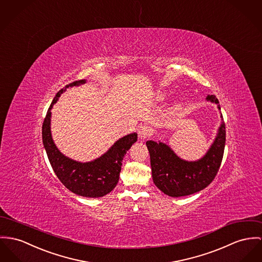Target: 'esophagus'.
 Segmentation results:
<instances>
[{
  "instance_id": "1",
  "label": "esophagus",
  "mask_w": 262,
  "mask_h": 262,
  "mask_svg": "<svg viewBox=\"0 0 262 262\" xmlns=\"http://www.w3.org/2000/svg\"><path fill=\"white\" fill-rule=\"evenodd\" d=\"M152 134V129L149 125H146V124H143L141 125L140 128H139V137L141 138V140H145L146 138L150 137Z\"/></svg>"
}]
</instances>
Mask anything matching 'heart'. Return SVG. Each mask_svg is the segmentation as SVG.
<instances>
[{
	"label": "heart",
	"mask_w": 262,
	"mask_h": 262,
	"mask_svg": "<svg viewBox=\"0 0 262 262\" xmlns=\"http://www.w3.org/2000/svg\"><path fill=\"white\" fill-rule=\"evenodd\" d=\"M161 99H162V98H163V96H162V95H161Z\"/></svg>",
	"instance_id": "obj_1"
}]
</instances>
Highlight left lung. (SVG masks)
Segmentation results:
<instances>
[{"instance_id": "left-lung-1", "label": "left lung", "mask_w": 262, "mask_h": 262, "mask_svg": "<svg viewBox=\"0 0 262 262\" xmlns=\"http://www.w3.org/2000/svg\"><path fill=\"white\" fill-rule=\"evenodd\" d=\"M206 101L219 104L213 95L207 96ZM219 108L221 110L220 104ZM146 146L155 184L163 193L172 198L189 195L210 184L221 167L225 146V123L222 121L211 146L199 161L181 160L161 141H147Z\"/></svg>"}]
</instances>
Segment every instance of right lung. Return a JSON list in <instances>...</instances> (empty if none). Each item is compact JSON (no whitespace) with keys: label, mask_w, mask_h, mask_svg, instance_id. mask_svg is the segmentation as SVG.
Masks as SVG:
<instances>
[{"label":"right lung","mask_w":262,"mask_h":262,"mask_svg":"<svg viewBox=\"0 0 262 262\" xmlns=\"http://www.w3.org/2000/svg\"><path fill=\"white\" fill-rule=\"evenodd\" d=\"M85 80L74 81L61 89L52 101L42 122V143L50 163L60 182L72 192L84 198H101L110 193L118 184L121 161L130 146L138 141V134H129L116 141L115 144L95 161L80 162L62 155L52 138L51 110L68 88L80 85Z\"/></svg>","instance_id":"1"}]
</instances>
